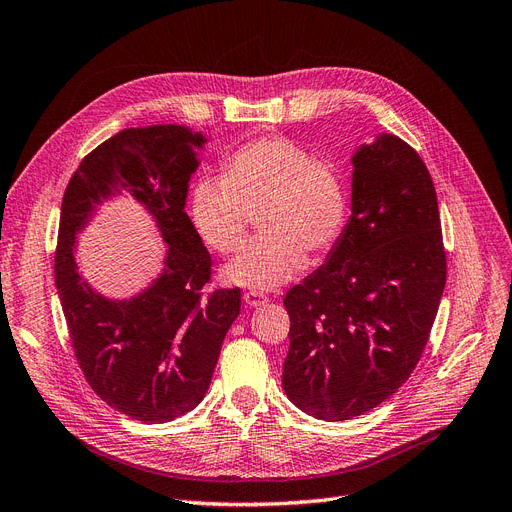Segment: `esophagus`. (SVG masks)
Listing matches in <instances>:
<instances>
[{
    "label": "esophagus",
    "instance_id": "34e87169",
    "mask_svg": "<svg viewBox=\"0 0 512 512\" xmlns=\"http://www.w3.org/2000/svg\"><path fill=\"white\" fill-rule=\"evenodd\" d=\"M242 299H244V304H246V306H251V308H259V306L268 304V301H270L266 295L259 293V291H249V293H244V295H242Z\"/></svg>",
    "mask_w": 512,
    "mask_h": 512
}]
</instances>
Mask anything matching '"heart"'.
Here are the masks:
<instances>
[{
    "mask_svg": "<svg viewBox=\"0 0 512 512\" xmlns=\"http://www.w3.org/2000/svg\"><path fill=\"white\" fill-rule=\"evenodd\" d=\"M259 211L261 236L225 268L227 282L255 291L285 285L342 238L350 198L333 162L282 135L246 141L223 162V177H198L189 217L213 251L236 253Z\"/></svg>",
    "mask_w": 512,
    "mask_h": 512,
    "instance_id": "b5f03b06",
    "label": "heart"
}]
</instances>
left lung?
Segmentation results:
<instances>
[{
    "label": "left lung",
    "mask_w": 512,
    "mask_h": 512,
    "mask_svg": "<svg viewBox=\"0 0 512 512\" xmlns=\"http://www.w3.org/2000/svg\"><path fill=\"white\" fill-rule=\"evenodd\" d=\"M352 166L342 238L285 297L282 388L327 422L371 411L409 380L447 278L437 192L418 151L380 135L354 151Z\"/></svg>",
    "instance_id": "left-lung-1"
}]
</instances>
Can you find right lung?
Listing matches in <instances>:
<instances>
[{
    "label": "right lung",
    "mask_w": 512,
    "mask_h": 512,
    "mask_svg": "<svg viewBox=\"0 0 512 512\" xmlns=\"http://www.w3.org/2000/svg\"><path fill=\"white\" fill-rule=\"evenodd\" d=\"M206 139L177 124L126 128L80 162L61 204L54 282L86 382L128 418L164 424L192 411L211 386L240 289H215L211 255L185 213L196 149ZM128 191L152 215L169 249L163 274L130 300L94 292L74 263V236L96 206Z\"/></svg>",
    "instance_id": "1"
}]
</instances>
